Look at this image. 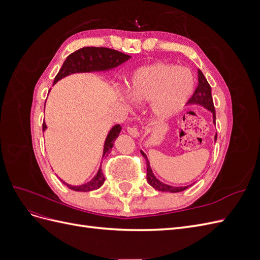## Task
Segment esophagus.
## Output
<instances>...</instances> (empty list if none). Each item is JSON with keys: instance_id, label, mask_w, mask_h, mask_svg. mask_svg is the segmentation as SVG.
<instances>
[{"instance_id": "34e87169", "label": "esophagus", "mask_w": 260, "mask_h": 260, "mask_svg": "<svg viewBox=\"0 0 260 260\" xmlns=\"http://www.w3.org/2000/svg\"><path fill=\"white\" fill-rule=\"evenodd\" d=\"M127 131H128V133L130 136H132L133 138H138L139 137V130H138V128L137 127H128L127 128Z\"/></svg>"}]
</instances>
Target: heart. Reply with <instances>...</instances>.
<instances>
[{"label": "heart", "mask_w": 260, "mask_h": 260, "mask_svg": "<svg viewBox=\"0 0 260 260\" xmlns=\"http://www.w3.org/2000/svg\"><path fill=\"white\" fill-rule=\"evenodd\" d=\"M190 70L166 62H156L139 69L128 86L129 95L139 103L153 101V112L168 118L184 107L193 91Z\"/></svg>", "instance_id": "b5f03b06"}]
</instances>
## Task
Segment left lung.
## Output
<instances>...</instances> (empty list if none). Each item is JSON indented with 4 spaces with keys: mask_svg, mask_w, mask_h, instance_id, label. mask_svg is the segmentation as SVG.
I'll list each match as a JSON object with an SVG mask.
<instances>
[{
    "mask_svg": "<svg viewBox=\"0 0 260 260\" xmlns=\"http://www.w3.org/2000/svg\"><path fill=\"white\" fill-rule=\"evenodd\" d=\"M199 75V84L198 88L195 89L192 98L188 100V103L190 104H200L202 106H204L205 108H207L208 111H210L212 113V118H214V123L216 124V111H215V106H214V102H212V98H211V88L209 83L207 82L206 78L204 77L203 73L199 69L198 72ZM215 141H217V135L215 136ZM142 155L145 157L146 159V179L147 182L149 183V185H152L155 190L157 191H161V192H171V193H178V192H182L184 191L185 188H187L190 185L187 186H171L168 184H165L160 181L157 179L153 171L151 169V166H149V161L147 159L146 155L141 151Z\"/></svg>",
    "mask_w": 260,
    "mask_h": 260,
    "instance_id": "8db88e82",
    "label": "left lung"
}]
</instances>
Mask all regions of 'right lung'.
I'll use <instances>...</instances> for the list:
<instances>
[{"label":"right lung","mask_w":260,"mask_h":260,"mask_svg":"<svg viewBox=\"0 0 260 260\" xmlns=\"http://www.w3.org/2000/svg\"><path fill=\"white\" fill-rule=\"evenodd\" d=\"M131 56L116 50L108 48H94V46H85L80 50L72 53L65 59L64 64L59 69L58 74L54 79V84L56 83L61 78L68 75L76 73H91V72H103V70L113 69L117 66L121 65L122 62L127 61ZM43 131L46 129V124L43 121L42 123ZM121 130L120 124H116L109 131L104 144L103 158H106L108 154L111 153L112 147L114 146V141L119 136ZM105 177L100 168L96 176L94 177L90 182L81 185H70L62 181V183L66 184L70 190L78 192H89L96 190V188L103 185Z\"/></svg>","instance_id":"add662e5"}]
</instances>
